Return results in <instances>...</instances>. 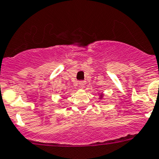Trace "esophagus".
I'll use <instances>...</instances> for the list:
<instances>
[{
    "label": "esophagus",
    "mask_w": 159,
    "mask_h": 159,
    "mask_svg": "<svg viewBox=\"0 0 159 159\" xmlns=\"http://www.w3.org/2000/svg\"><path fill=\"white\" fill-rule=\"evenodd\" d=\"M79 85L81 87H84V86H85V85H86V82H85V81H80Z\"/></svg>",
    "instance_id": "1"
}]
</instances>
